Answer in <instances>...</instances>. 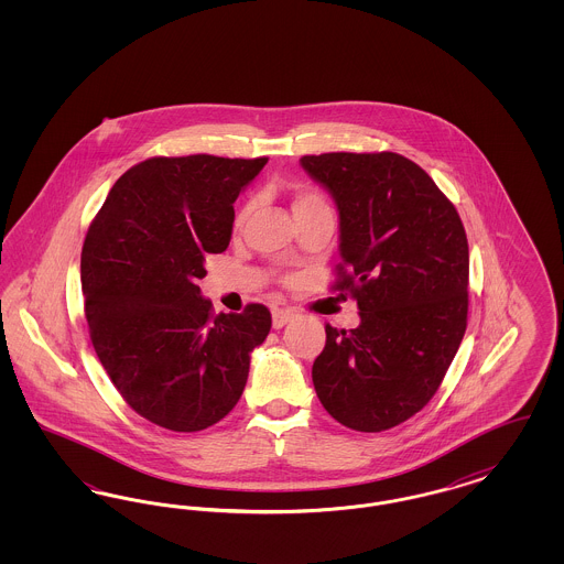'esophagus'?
Wrapping results in <instances>:
<instances>
[{
    "label": "esophagus",
    "mask_w": 564,
    "mask_h": 564,
    "mask_svg": "<svg viewBox=\"0 0 564 564\" xmlns=\"http://www.w3.org/2000/svg\"><path fill=\"white\" fill-rule=\"evenodd\" d=\"M292 319H294V311H290V308H274L272 311V327L274 329L283 327L285 323H290Z\"/></svg>",
    "instance_id": "obj_1"
}]
</instances>
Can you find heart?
<instances>
[{
	"instance_id": "heart-1",
	"label": "heart",
	"mask_w": 564,
	"mask_h": 564,
	"mask_svg": "<svg viewBox=\"0 0 564 564\" xmlns=\"http://www.w3.org/2000/svg\"><path fill=\"white\" fill-rule=\"evenodd\" d=\"M315 205H327L319 192H315V189L311 188H295L294 212L306 209V207H315ZM253 209H256V198L251 196V198H247L241 207H239V212H237V224H245L247 217L253 214Z\"/></svg>"
}]
</instances>
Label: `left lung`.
<instances>
[{"label": "left lung", "mask_w": 564, "mask_h": 564, "mask_svg": "<svg viewBox=\"0 0 564 564\" xmlns=\"http://www.w3.org/2000/svg\"><path fill=\"white\" fill-rule=\"evenodd\" d=\"M340 215L332 290L357 300L355 329L325 325L313 364L323 408L355 431L391 430L423 410L467 327L469 247L455 205L395 152L302 156Z\"/></svg>", "instance_id": "left-lung-1"}]
</instances>
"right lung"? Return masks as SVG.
<instances>
[{
    "mask_svg": "<svg viewBox=\"0 0 564 564\" xmlns=\"http://www.w3.org/2000/svg\"><path fill=\"white\" fill-rule=\"evenodd\" d=\"M269 162L154 156L109 189L82 247L84 315L95 352L134 412L171 431L207 430L237 402L270 311L214 315L196 285L226 251L241 192Z\"/></svg>",
    "mask_w": 564,
    "mask_h": 564,
    "instance_id": "right-lung-1",
    "label": "right lung"
}]
</instances>
